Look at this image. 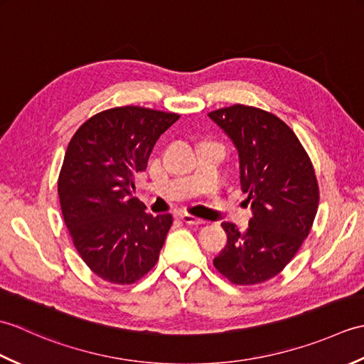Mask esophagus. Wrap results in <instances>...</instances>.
<instances>
[{
  "label": "esophagus",
  "mask_w": 364,
  "mask_h": 364,
  "mask_svg": "<svg viewBox=\"0 0 364 364\" xmlns=\"http://www.w3.org/2000/svg\"><path fill=\"white\" fill-rule=\"evenodd\" d=\"M180 219H181L184 223H188V225H203V223H205L203 219L196 218V215L188 214V213L180 214Z\"/></svg>",
  "instance_id": "obj_1"
}]
</instances>
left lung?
<instances>
[{
    "label": "left lung",
    "mask_w": 364,
    "mask_h": 364,
    "mask_svg": "<svg viewBox=\"0 0 364 364\" xmlns=\"http://www.w3.org/2000/svg\"><path fill=\"white\" fill-rule=\"evenodd\" d=\"M208 115L236 145L241 188L253 211L244 231L222 223L228 239L214 267L233 284L264 283L288 266L310 235L319 205L313 162L272 112L233 105Z\"/></svg>",
    "instance_id": "obj_1"
}]
</instances>
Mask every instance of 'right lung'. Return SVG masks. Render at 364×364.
<instances>
[{
  "label": "right lung",
  "mask_w": 364,
  "mask_h": 364,
  "mask_svg": "<svg viewBox=\"0 0 364 364\" xmlns=\"http://www.w3.org/2000/svg\"><path fill=\"white\" fill-rule=\"evenodd\" d=\"M180 119L141 106L92 115L67 146L58 180L64 222L81 259L97 277L131 284L156 264L172 215H151L133 197L159 136Z\"/></svg>",
  "instance_id": "right-lung-1"
}]
</instances>
